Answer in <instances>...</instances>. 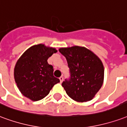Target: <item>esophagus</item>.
Listing matches in <instances>:
<instances>
[{"label": "esophagus", "instance_id": "esophagus-1", "mask_svg": "<svg viewBox=\"0 0 127 127\" xmlns=\"http://www.w3.org/2000/svg\"><path fill=\"white\" fill-rule=\"evenodd\" d=\"M59 79H60V81H61V83H62L63 82V76L60 77H59Z\"/></svg>", "mask_w": 127, "mask_h": 127}]
</instances>
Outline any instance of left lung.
<instances>
[{
    "mask_svg": "<svg viewBox=\"0 0 127 127\" xmlns=\"http://www.w3.org/2000/svg\"><path fill=\"white\" fill-rule=\"evenodd\" d=\"M59 52L66 58L69 68L70 77L62 83L67 95L77 102L92 99L104 81L102 61L84 47L62 48Z\"/></svg>",
    "mask_w": 127,
    "mask_h": 127,
    "instance_id": "8db88e82",
    "label": "left lung"
}]
</instances>
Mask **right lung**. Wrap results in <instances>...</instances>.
I'll use <instances>...</instances> for the list:
<instances>
[{
  "instance_id": "obj_1",
  "label": "right lung",
  "mask_w": 127,
  "mask_h": 127,
  "mask_svg": "<svg viewBox=\"0 0 127 127\" xmlns=\"http://www.w3.org/2000/svg\"><path fill=\"white\" fill-rule=\"evenodd\" d=\"M57 50L44 44L33 46L22 54L14 69V77L21 94L33 101L43 99L60 82L53 75V66L48 59Z\"/></svg>"
}]
</instances>
